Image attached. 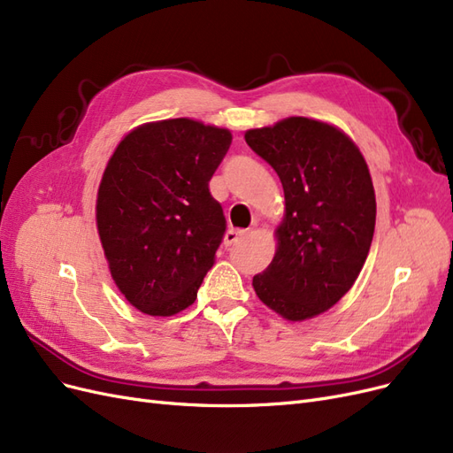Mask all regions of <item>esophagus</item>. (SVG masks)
<instances>
[{"instance_id":"34e87169","label":"esophagus","mask_w":453,"mask_h":453,"mask_svg":"<svg viewBox=\"0 0 453 453\" xmlns=\"http://www.w3.org/2000/svg\"><path fill=\"white\" fill-rule=\"evenodd\" d=\"M245 236V230H238V228H230L225 234V248H230V245L238 243L242 238Z\"/></svg>"}]
</instances>
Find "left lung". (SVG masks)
<instances>
[{
    "label": "left lung",
    "mask_w": 453,
    "mask_h": 453,
    "mask_svg": "<svg viewBox=\"0 0 453 453\" xmlns=\"http://www.w3.org/2000/svg\"><path fill=\"white\" fill-rule=\"evenodd\" d=\"M245 142L285 195L278 251L253 289L281 318L310 319L351 289L366 260L376 225L368 166L344 132L306 117L248 130Z\"/></svg>",
    "instance_id": "1"
}]
</instances>
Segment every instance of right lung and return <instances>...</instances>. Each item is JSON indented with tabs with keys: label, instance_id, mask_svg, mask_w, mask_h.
<instances>
[{
	"label": "right lung",
	"instance_id": "obj_1",
	"mask_svg": "<svg viewBox=\"0 0 453 453\" xmlns=\"http://www.w3.org/2000/svg\"><path fill=\"white\" fill-rule=\"evenodd\" d=\"M230 143L225 128L170 119L132 130L109 158L96 223L111 276L140 311L166 318L196 300L226 230L210 180Z\"/></svg>",
	"mask_w": 453,
	"mask_h": 453
}]
</instances>
